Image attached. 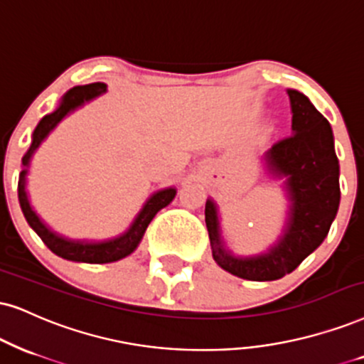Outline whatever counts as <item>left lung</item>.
Here are the masks:
<instances>
[{
  "mask_svg": "<svg viewBox=\"0 0 364 364\" xmlns=\"http://www.w3.org/2000/svg\"><path fill=\"white\" fill-rule=\"evenodd\" d=\"M292 136L262 156L265 174L280 183L287 210L279 237L267 250L237 255L223 240L220 210L213 198L205 205L211 254L216 264L240 279L267 282L296 270L328 237L341 200L339 161L331 124L302 92L287 89Z\"/></svg>",
  "mask_w": 364,
  "mask_h": 364,
  "instance_id": "8db88e82",
  "label": "left lung"
}]
</instances>
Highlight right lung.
Here are the masks:
<instances>
[{"label":"right lung","instance_id":"right-lung-1","mask_svg":"<svg viewBox=\"0 0 364 364\" xmlns=\"http://www.w3.org/2000/svg\"><path fill=\"white\" fill-rule=\"evenodd\" d=\"M105 90H107V85L102 84V82H94V84L77 85L63 94V97L58 102V107L53 112L41 117L38 126L35 127L33 134H31L30 148L21 158L23 168L20 173V179H18V200H20L21 211L30 227L35 230L36 235L43 240L45 245L55 255L72 262H84V264H109V262H117L124 259V257L131 255L141 243L151 220L154 218L159 210H163L164 206L171 203L174 196H176V188L174 186H168L163 188V190L154 191L144 201L139 213L134 216V220L129 225L126 232L119 233V235L112 238H105V240H85V238H68L62 235V233L55 232L48 223H45L41 220V216L36 213L33 206H31L26 186H28L30 164L36 149L40 148L41 142L47 139L50 132L63 119L70 116L72 112H75L77 109L84 107L90 100L105 94Z\"/></svg>","mask_w":364,"mask_h":364}]
</instances>
